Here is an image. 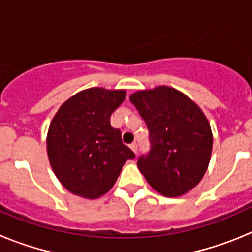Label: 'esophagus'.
Segmentation results:
<instances>
[{
  "label": "esophagus",
  "instance_id": "1",
  "mask_svg": "<svg viewBox=\"0 0 252 252\" xmlns=\"http://www.w3.org/2000/svg\"><path fill=\"white\" fill-rule=\"evenodd\" d=\"M130 149L133 151V153L136 154L137 153V144H136V142H132V144L130 145Z\"/></svg>",
  "mask_w": 252,
  "mask_h": 252
}]
</instances>
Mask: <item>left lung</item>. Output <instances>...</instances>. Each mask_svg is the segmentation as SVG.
<instances>
[{
  "instance_id": "8db88e82",
  "label": "left lung",
  "mask_w": 252,
  "mask_h": 252,
  "mask_svg": "<svg viewBox=\"0 0 252 252\" xmlns=\"http://www.w3.org/2000/svg\"><path fill=\"white\" fill-rule=\"evenodd\" d=\"M130 101L150 133V153L139 158V170L165 197L192 190L206 174L212 154V130L203 111L168 86L137 91Z\"/></svg>"
}]
</instances>
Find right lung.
Returning <instances> with one entry per match:
<instances>
[{
	"label": "right lung",
	"instance_id": "1",
	"mask_svg": "<svg viewBox=\"0 0 252 252\" xmlns=\"http://www.w3.org/2000/svg\"><path fill=\"white\" fill-rule=\"evenodd\" d=\"M126 97L125 90L93 87L75 93L59 107L46 136L55 177L69 192L87 199L106 194L124 164L135 154L111 126V115Z\"/></svg>",
	"mask_w": 252,
	"mask_h": 252
}]
</instances>
